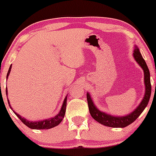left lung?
Instances as JSON below:
<instances>
[{"mask_svg":"<svg viewBox=\"0 0 156 156\" xmlns=\"http://www.w3.org/2000/svg\"><path fill=\"white\" fill-rule=\"evenodd\" d=\"M134 58L136 62L139 65V66L142 68L144 71V82L145 85V92L141 102L133 111L130 113L126 114V115L118 116V115H113L108 112H102L96 106L94 102L93 101L91 94L89 92H87V100H88V108H89L90 114L91 117L94 119L96 121L106 126L113 127V128H124L127 126L130 125L133 123L137 118L140 116V114L143 112L144 108L147 107L148 102L150 100V95H151V83H150V73L149 68L146 64L145 60L142 57L140 50L137 45L135 44L133 50Z\"/></svg>","mask_w":156,"mask_h":156,"instance_id":"1","label":"left lung"}]
</instances>
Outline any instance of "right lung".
<instances>
[{"instance_id":"1","label":"right lung","mask_w":156,"mask_h":156,"mask_svg":"<svg viewBox=\"0 0 156 156\" xmlns=\"http://www.w3.org/2000/svg\"><path fill=\"white\" fill-rule=\"evenodd\" d=\"M11 68H12V65H10V67H9V71H8V73H7V75H6V80L8 79V76H9V73H10ZM6 97H7L8 96L7 88H6ZM67 96H68V95H66V97L65 98L64 101H63L62 105L61 108H60V111L58 112V113L57 114V115H55L53 118L44 119V120H37V121L28 120L27 119L21 117V115L18 114L17 112H16L14 110H13V108H12V107L10 105V103H9L8 98H7V101H8V103H9V107H10L11 109L12 110V112L16 114V116H17L18 118H19L21 121H22V123H24L27 126L32 129H51V128H53V127H55V126H58L60 123H61L62 120H63V118H64L65 111H66Z\"/></svg>"}]
</instances>
